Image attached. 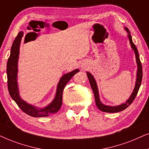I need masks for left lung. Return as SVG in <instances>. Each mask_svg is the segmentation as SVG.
I'll use <instances>...</instances> for the list:
<instances>
[{
	"mask_svg": "<svg viewBox=\"0 0 149 149\" xmlns=\"http://www.w3.org/2000/svg\"><path fill=\"white\" fill-rule=\"evenodd\" d=\"M125 31L127 32L128 33L127 36L129 38V40H130L132 48L133 49V50L134 51L135 54H136V63H137V65H138V71H137L136 84H135L134 91H133L132 95H131V96L130 97V98L128 99L127 101L125 104H123L117 106H106V105L103 104L100 101L97 85L96 81H95L94 77L93 76V75L91 74V73L86 72V74H87V76H88L91 86L93 89V93H94L95 103H96L97 106V108L100 109L101 111H102V112H108V113L118 112H120V111L124 110L125 109H126L127 107L130 106L131 104L133 102V101L134 100V99L136 98V95L138 94V91H139L140 85H141L142 79V67L141 62H140V60L138 49H137V47H136V45H135L134 43H133L132 36H131L130 32L129 31V29L127 27H125Z\"/></svg>",
	"mask_w": 149,
	"mask_h": 149,
	"instance_id": "obj_1",
	"label": "left lung"
}]
</instances>
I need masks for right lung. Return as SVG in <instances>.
<instances>
[{
	"label": "right lung",
	"instance_id": "right-lung-1",
	"mask_svg": "<svg viewBox=\"0 0 149 149\" xmlns=\"http://www.w3.org/2000/svg\"><path fill=\"white\" fill-rule=\"evenodd\" d=\"M24 33L20 31L13 41L11 48V54L8 58L7 65V85L8 90L11 98L15 101L19 108L26 114L33 117H45L49 116V114L56 113L59 110L62 106L63 102V91L67 83L71 78L78 73L79 69H75L71 72L63 75L60 79L56 92V95L54 100L48 106L43 108H37V107L28 104L20 97L19 93L18 85H17V61H18L19 54V45L23 37Z\"/></svg>",
	"mask_w": 149,
	"mask_h": 149
}]
</instances>
